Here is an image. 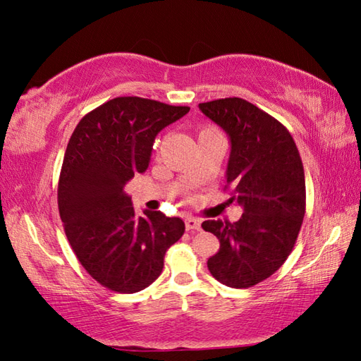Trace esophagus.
<instances>
[{"label": "esophagus", "mask_w": 361, "mask_h": 361, "mask_svg": "<svg viewBox=\"0 0 361 361\" xmlns=\"http://www.w3.org/2000/svg\"><path fill=\"white\" fill-rule=\"evenodd\" d=\"M200 228H202V221L198 219H186L188 231H198Z\"/></svg>", "instance_id": "34e87169"}]
</instances>
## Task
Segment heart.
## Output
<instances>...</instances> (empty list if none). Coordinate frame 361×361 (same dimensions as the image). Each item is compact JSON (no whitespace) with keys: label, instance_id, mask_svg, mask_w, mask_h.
Segmentation results:
<instances>
[{"label":"heart","instance_id":"1","mask_svg":"<svg viewBox=\"0 0 361 361\" xmlns=\"http://www.w3.org/2000/svg\"><path fill=\"white\" fill-rule=\"evenodd\" d=\"M204 132H212V128H203L200 133H204Z\"/></svg>","mask_w":361,"mask_h":361}]
</instances>
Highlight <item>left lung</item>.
I'll return each mask as SVG.
<instances>
[{"label":"left lung","instance_id":"obj_1","mask_svg":"<svg viewBox=\"0 0 361 361\" xmlns=\"http://www.w3.org/2000/svg\"><path fill=\"white\" fill-rule=\"evenodd\" d=\"M198 106L229 136L226 188H233L229 202L243 208L234 224H202L220 242L208 268L225 286L248 288L279 270L295 247L305 214L302 161L288 130L245 99Z\"/></svg>","mask_w":361,"mask_h":361}]
</instances>
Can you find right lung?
<instances>
[{
    "mask_svg": "<svg viewBox=\"0 0 361 361\" xmlns=\"http://www.w3.org/2000/svg\"><path fill=\"white\" fill-rule=\"evenodd\" d=\"M189 110L116 97L85 114L68 142L57 190L65 234L91 278L118 293L149 287L185 233V221L159 211L137 217L124 188L149 167L157 135Z\"/></svg>",
    "mask_w": 361,
    "mask_h": 361,
    "instance_id": "add662e5",
    "label": "right lung"
}]
</instances>
